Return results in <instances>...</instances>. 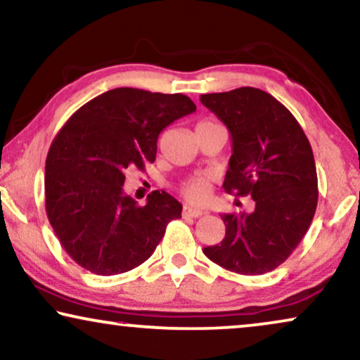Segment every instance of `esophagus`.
Segmentation results:
<instances>
[{"label":"esophagus","instance_id":"esophagus-1","mask_svg":"<svg viewBox=\"0 0 360 360\" xmlns=\"http://www.w3.org/2000/svg\"><path fill=\"white\" fill-rule=\"evenodd\" d=\"M203 214H205V211L196 208V206H191L188 203L184 206V216H185V218H200V216H203Z\"/></svg>","mask_w":360,"mask_h":360}]
</instances>
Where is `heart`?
I'll return each mask as SVG.
<instances>
[{
    "label": "heart",
    "instance_id": "1",
    "mask_svg": "<svg viewBox=\"0 0 360 360\" xmlns=\"http://www.w3.org/2000/svg\"><path fill=\"white\" fill-rule=\"evenodd\" d=\"M208 126H218L214 121H201L196 127H208ZM211 190V176L206 174H200L188 179L184 184V195L193 203H200L208 198Z\"/></svg>",
    "mask_w": 360,
    "mask_h": 360
}]
</instances>
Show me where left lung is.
Returning <instances> with one entry per match:
<instances>
[{
    "mask_svg": "<svg viewBox=\"0 0 360 360\" xmlns=\"http://www.w3.org/2000/svg\"><path fill=\"white\" fill-rule=\"evenodd\" d=\"M200 100L228 126L233 139L224 191L255 201L252 213L221 216L224 239L203 252L231 272H270L297 249L316 211L311 146L292 112L259 88L210 93Z\"/></svg>",
    "mask_w": 360,
    "mask_h": 360,
    "instance_id": "obj_1",
    "label": "left lung"
}]
</instances>
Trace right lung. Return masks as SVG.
Returning a JSON list of instances; mask_svg holds the SVG:
<instances>
[{
	"instance_id": "right-lung-1",
	"label": "right lung",
	"mask_w": 360,
	"mask_h": 360,
	"mask_svg": "<svg viewBox=\"0 0 360 360\" xmlns=\"http://www.w3.org/2000/svg\"><path fill=\"white\" fill-rule=\"evenodd\" d=\"M196 111L181 93L115 88L70 116L46 160V213L65 252L96 275L146 262L181 205L155 190L139 205L122 190L126 172L155 160L167 126Z\"/></svg>"
}]
</instances>
